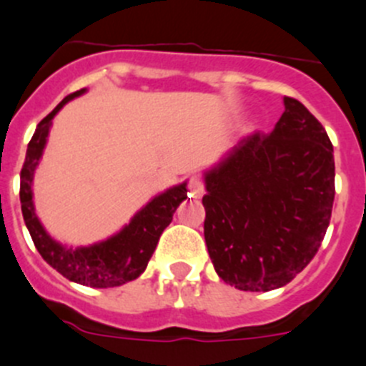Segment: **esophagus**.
<instances>
[{
  "label": "esophagus",
  "mask_w": 366,
  "mask_h": 366,
  "mask_svg": "<svg viewBox=\"0 0 366 366\" xmlns=\"http://www.w3.org/2000/svg\"><path fill=\"white\" fill-rule=\"evenodd\" d=\"M188 190H190L192 197H202V194H204V184H202L199 178H192L190 184H188Z\"/></svg>",
  "instance_id": "esophagus-1"
}]
</instances>
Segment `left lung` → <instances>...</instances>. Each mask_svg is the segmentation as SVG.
Segmentation results:
<instances>
[{"label": "left lung", "mask_w": 366, "mask_h": 366, "mask_svg": "<svg viewBox=\"0 0 366 366\" xmlns=\"http://www.w3.org/2000/svg\"><path fill=\"white\" fill-rule=\"evenodd\" d=\"M269 135L240 140L204 171V240L215 272L244 292L290 283L331 220L335 157L324 126L283 97Z\"/></svg>", "instance_id": "left-lung-1"}]
</instances>
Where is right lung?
Wrapping results in <instances>:
<instances>
[{"instance_id": "1", "label": "right lung", "mask_w": 366, "mask_h": 366, "mask_svg": "<svg viewBox=\"0 0 366 366\" xmlns=\"http://www.w3.org/2000/svg\"><path fill=\"white\" fill-rule=\"evenodd\" d=\"M85 92L86 89H81L65 97L51 114L46 115L37 124V129L28 144L26 158L21 171V209L37 251L61 276L72 283L92 288L121 287L128 281L137 280L146 270L160 234L171 224L176 208L187 199L188 188L187 182H183L160 192L149 199V202H146L128 224L104 240L72 247L53 238L35 212V171L44 154L55 115L69 101L83 96Z\"/></svg>"}]
</instances>
